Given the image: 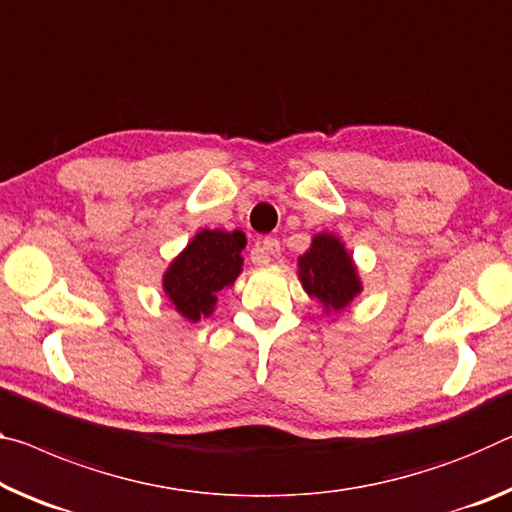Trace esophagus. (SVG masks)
I'll return each mask as SVG.
<instances>
[{"instance_id":"1","label":"esophagus","mask_w":512,"mask_h":512,"mask_svg":"<svg viewBox=\"0 0 512 512\" xmlns=\"http://www.w3.org/2000/svg\"><path fill=\"white\" fill-rule=\"evenodd\" d=\"M280 241L278 239H273V237H266L264 241H259V246H257V250H255V257H253V262L255 264H259V266H264V264H269L273 257H278L280 255Z\"/></svg>"}]
</instances>
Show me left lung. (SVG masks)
Here are the masks:
<instances>
[{
  "mask_svg": "<svg viewBox=\"0 0 512 512\" xmlns=\"http://www.w3.org/2000/svg\"><path fill=\"white\" fill-rule=\"evenodd\" d=\"M298 280L323 314L344 312L364 289L353 255L332 232L314 234L310 248L298 257Z\"/></svg>",
  "mask_w": 512,
  "mask_h": 512,
  "instance_id": "1",
  "label": "left lung"
}]
</instances>
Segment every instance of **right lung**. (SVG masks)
<instances>
[{
  "mask_svg": "<svg viewBox=\"0 0 512 512\" xmlns=\"http://www.w3.org/2000/svg\"><path fill=\"white\" fill-rule=\"evenodd\" d=\"M243 248L246 234L241 230L202 227L182 253L170 259L161 275V289L182 319L198 323L214 314L218 294L230 289L243 271Z\"/></svg>",
  "mask_w": 512,
  "mask_h": 512,
  "instance_id": "obj_1",
  "label": "right lung"
}]
</instances>
